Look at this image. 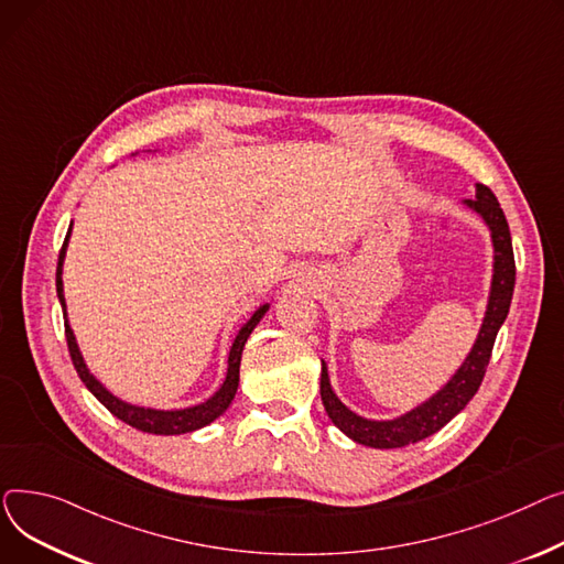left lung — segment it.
I'll list each match as a JSON object with an SVG mask.
<instances>
[{"instance_id": "left-lung-1", "label": "left lung", "mask_w": 564, "mask_h": 564, "mask_svg": "<svg viewBox=\"0 0 564 564\" xmlns=\"http://www.w3.org/2000/svg\"><path fill=\"white\" fill-rule=\"evenodd\" d=\"M462 207L478 214L480 220L487 225L491 248H494V259H491V282H489L487 307H485L480 329L474 346L469 348L467 357L462 359L455 373L433 395H430V399L408 410L405 414L393 416V419H367L341 403L333 384H329L327 364L321 361L323 408L341 433L361 446L403 448L430 435H435L437 430H442L453 416H457L467 408V403L474 399L485 378V369L491 357L496 335H499L503 321L508 318L510 303H512L514 254H512V239H510V227H508L506 214L487 186L476 184V197L474 200H462Z\"/></svg>"}]
</instances>
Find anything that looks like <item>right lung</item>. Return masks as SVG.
<instances>
[{
    "mask_svg": "<svg viewBox=\"0 0 564 564\" xmlns=\"http://www.w3.org/2000/svg\"><path fill=\"white\" fill-rule=\"evenodd\" d=\"M134 156V154H131ZM70 231H73V223L68 229V237H65V243L61 248L58 254V267H56V295L58 303L63 310V318H65V339H68V350L73 357L75 369L82 378V382L86 384V389L95 395V399L102 403L113 416H118L120 421H124L127 425L141 430V433H150V435H186L193 433V430H200L205 425H209L212 421H216L227 408L229 403L235 401L237 389H239V369H241V355L246 348L248 337L252 335V329L259 325V321L263 318V314L269 312L271 303L259 305L252 316L239 327V333L231 341L229 355H227V373L223 384L209 395L205 403H197L191 408H180V410H156V408H145V405H134L127 403L122 399H118L116 393H111L102 382H99L90 369L88 364L77 346V337L70 327L68 321V305H65V295H63V261H65V250H68V241H70Z\"/></svg>",
    "mask_w": 564,
    "mask_h": 564,
    "instance_id": "obj_1",
    "label": "right lung"
}]
</instances>
